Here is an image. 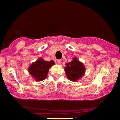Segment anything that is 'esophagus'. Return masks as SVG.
I'll return each instance as SVG.
<instances>
[{"instance_id": "esophagus-1", "label": "esophagus", "mask_w": 120, "mask_h": 120, "mask_svg": "<svg viewBox=\"0 0 120 120\" xmlns=\"http://www.w3.org/2000/svg\"><path fill=\"white\" fill-rule=\"evenodd\" d=\"M57 62L58 64H60L61 63V60H57Z\"/></svg>"}]
</instances>
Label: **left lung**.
I'll return each mask as SVG.
<instances>
[{"label": "left lung", "mask_w": 120, "mask_h": 120, "mask_svg": "<svg viewBox=\"0 0 120 120\" xmlns=\"http://www.w3.org/2000/svg\"><path fill=\"white\" fill-rule=\"evenodd\" d=\"M64 68L68 79L71 81H77L84 75L85 68L83 63L80 62L77 57H74L71 62L66 64Z\"/></svg>", "instance_id": "1"}]
</instances>
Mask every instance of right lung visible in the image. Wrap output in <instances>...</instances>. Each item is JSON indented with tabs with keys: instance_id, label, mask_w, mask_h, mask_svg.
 Here are the masks:
<instances>
[{
	"instance_id": "right-lung-1",
	"label": "right lung",
	"mask_w": 120,
	"mask_h": 120,
	"mask_svg": "<svg viewBox=\"0 0 120 120\" xmlns=\"http://www.w3.org/2000/svg\"><path fill=\"white\" fill-rule=\"evenodd\" d=\"M54 64L53 60L45 61L42 58H39L29 67L28 72L35 80L41 81L46 78L49 68Z\"/></svg>"
}]
</instances>
